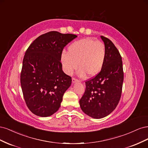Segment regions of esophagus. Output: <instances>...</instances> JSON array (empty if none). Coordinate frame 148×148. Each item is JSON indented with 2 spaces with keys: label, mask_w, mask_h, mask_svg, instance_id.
<instances>
[{
  "label": "esophagus",
  "mask_w": 148,
  "mask_h": 148,
  "mask_svg": "<svg viewBox=\"0 0 148 148\" xmlns=\"http://www.w3.org/2000/svg\"><path fill=\"white\" fill-rule=\"evenodd\" d=\"M78 82H79V80L77 79V78H72V83H75Z\"/></svg>",
  "instance_id": "obj_1"
}]
</instances>
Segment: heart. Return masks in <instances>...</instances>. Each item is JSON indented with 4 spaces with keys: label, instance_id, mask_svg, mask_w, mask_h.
I'll use <instances>...</instances> for the list:
<instances>
[{
    "label": "heart",
    "instance_id": "1",
    "mask_svg": "<svg viewBox=\"0 0 148 148\" xmlns=\"http://www.w3.org/2000/svg\"><path fill=\"white\" fill-rule=\"evenodd\" d=\"M106 57V49L104 43L91 38L78 40L68 47V52L60 55V62L64 72L72 75L78 68L80 77L87 75L92 77L101 71Z\"/></svg>",
    "mask_w": 148,
    "mask_h": 148
}]
</instances>
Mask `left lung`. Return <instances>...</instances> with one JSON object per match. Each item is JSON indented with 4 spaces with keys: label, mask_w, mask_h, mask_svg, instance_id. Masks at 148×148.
Instances as JSON below:
<instances>
[{
    "label": "left lung",
    "mask_w": 148,
    "mask_h": 148,
    "mask_svg": "<svg viewBox=\"0 0 148 148\" xmlns=\"http://www.w3.org/2000/svg\"><path fill=\"white\" fill-rule=\"evenodd\" d=\"M106 49L104 66L95 77L85 82L86 89L79 100L84 113L94 119L109 115L118 105L123 82L122 57L110 40L101 36Z\"/></svg>",
    "instance_id": "1"
}]
</instances>
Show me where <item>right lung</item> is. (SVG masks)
Masks as SVG:
<instances>
[{
    "label": "right lung",
    "mask_w": 148,
    "mask_h": 148,
    "mask_svg": "<svg viewBox=\"0 0 148 148\" xmlns=\"http://www.w3.org/2000/svg\"><path fill=\"white\" fill-rule=\"evenodd\" d=\"M77 37L50 31L39 36L26 50L20 82L26 106L34 114L46 117L59 110L71 84V78L62 70L60 55Z\"/></svg>",
    "instance_id": "1"
}]
</instances>
